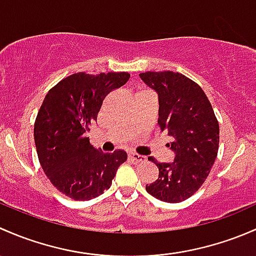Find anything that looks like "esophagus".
Listing matches in <instances>:
<instances>
[{
    "label": "esophagus",
    "instance_id": "34e87169",
    "mask_svg": "<svg viewBox=\"0 0 256 256\" xmlns=\"http://www.w3.org/2000/svg\"><path fill=\"white\" fill-rule=\"evenodd\" d=\"M129 159H130L132 162H146V156H143V155L136 154V152H130V154H129Z\"/></svg>",
    "mask_w": 256,
    "mask_h": 256
}]
</instances>
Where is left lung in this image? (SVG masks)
Wrapping results in <instances>:
<instances>
[{
    "label": "left lung",
    "mask_w": 256,
    "mask_h": 256,
    "mask_svg": "<svg viewBox=\"0 0 256 256\" xmlns=\"http://www.w3.org/2000/svg\"><path fill=\"white\" fill-rule=\"evenodd\" d=\"M139 76L159 96L158 124L174 139L168 146L175 152L172 162L149 158L159 176L146 190L160 201L178 204L206 181L217 158L220 124L206 94L191 78L174 71H146Z\"/></svg>",
    "instance_id": "obj_1"
}]
</instances>
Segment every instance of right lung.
Listing matches in <instances>:
<instances>
[{"label": "right lung", "mask_w": 256, "mask_h": 256, "mask_svg": "<svg viewBox=\"0 0 256 256\" xmlns=\"http://www.w3.org/2000/svg\"><path fill=\"white\" fill-rule=\"evenodd\" d=\"M128 72H78L49 90L34 123V142L42 168L62 194L88 201L112 185L127 160L124 150L104 152L85 132L97 120L104 100L129 80Z\"/></svg>", "instance_id": "obj_1"}]
</instances>
